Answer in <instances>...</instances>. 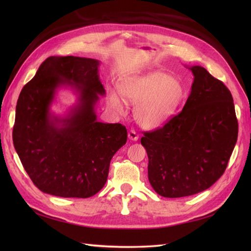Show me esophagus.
I'll list each match as a JSON object with an SVG mask.
<instances>
[{
    "mask_svg": "<svg viewBox=\"0 0 251 251\" xmlns=\"http://www.w3.org/2000/svg\"><path fill=\"white\" fill-rule=\"evenodd\" d=\"M128 138L132 141H137L138 138H139V137H138V134L135 130H129L128 131Z\"/></svg>",
    "mask_w": 251,
    "mask_h": 251,
    "instance_id": "esophagus-1",
    "label": "esophagus"
}]
</instances>
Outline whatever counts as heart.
Instances as JSON below:
<instances>
[{"instance_id": "obj_1", "label": "heart", "mask_w": 251, "mask_h": 251, "mask_svg": "<svg viewBox=\"0 0 251 251\" xmlns=\"http://www.w3.org/2000/svg\"><path fill=\"white\" fill-rule=\"evenodd\" d=\"M124 99L135 106V119L143 128L155 129L167 123L185 97V87L180 78L163 71H152L125 77L120 83ZM109 103L117 113L124 112V103L114 90L109 94Z\"/></svg>"}]
</instances>
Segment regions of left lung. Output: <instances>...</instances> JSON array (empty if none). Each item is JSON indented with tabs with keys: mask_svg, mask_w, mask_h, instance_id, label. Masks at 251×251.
I'll return each instance as SVG.
<instances>
[{
	"mask_svg": "<svg viewBox=\"0 0 251 251\" xmlns=\"http://www.w3.org/2000/svg\"><path fill=\"white\" fill-rule=\"evenodd\" d=\"M186 68L194 78L182 111L141 138L149 181L158 195L169 199L210 188L225 173L238 135L230 90L205 68Z\"/></svg>",
	"mask_w": 251,
	"mask_h": 251,
	"instance_id": "obj_1",
	"label": "left lung"
}]
</instances>
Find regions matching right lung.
<instances>
[{"label":"right lung","instance_id":"right-lung-1","mask_svg":"<svg viewBox=\"0 0 251 251\" xmlns=\"http://www.w3.org/2000/svg\"><path fill=\"white\" fill-rule=\"evenodd\" d=\"M99 66L92 58L49 57L19 95L14 147L44 193L78 199L98 193L112 157L127 141L125 126L97 121L96 105L105 95ZM61 89L71 90L76 101L57 115L51 106Z\"/></svg>","mask_w":251,"mask_h":251}]
</instances>
